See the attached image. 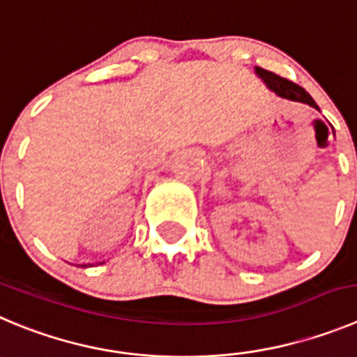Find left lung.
I'll return each instance as SVG.
<instances>
[{
	"label": "left lung",
	"mask_w": 357,
	"mask_h": 357,
	"mask_svg": "<svg viewBox=\"0 0 357 357\" xmlns=\"http://www.w3.org/2000/svg\"><path fill=\"white\" fill-rule=\"evenodd\" d=\"M255 75L264 82L266 88H268L269 91L275 93V95L280 96V98L289 100V102L305 103V105H310V107L321 111L317 103H315V100L312 98V96L301 88V86L294 84V82H291L289 79L280 77V75H276V73L261 68V66H255ZM333 133H335V130H333Z\"/></svg>",
	"instance_id": "1"
}]
</instances>
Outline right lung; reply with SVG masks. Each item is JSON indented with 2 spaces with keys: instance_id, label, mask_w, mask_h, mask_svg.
Here are the masks:
<instances>
[{
  "instance_id": "add662e5",
  "label": "right lung",
  "mask_w": 357,
  "mask_h": 357,
  "mask_svg": "<svg viewBox=\"0 0 357 357\" xmlns=\"http://www.w3.org/2000/svg\"><path fill=\"white\" fill-rule=\"evenodd\" d=\"M68 264H70V262H68ZM96 264H103V262H96ZM75 266H77V268H91L93 264H89V262H88V264H75Z\"/></svg>"
}]
</instances>
